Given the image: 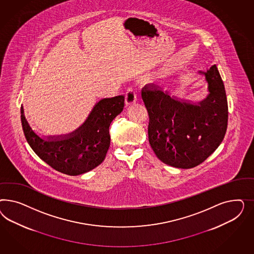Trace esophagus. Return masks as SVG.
<instances>
[{"label": "esophagus", "instance_id": "1", "mask_svg": "<svg viewBox=\"0 0 254 254\" xmlns=\"http://www.w3.org/2000/svg\"><path fill=\"white\" fill-rule=\"evenodd\" d=\"M125 100H126V105L127 106H129L131 104L135 103L137 101V93H136V91L132 88H129L127 90V92L126 93Z\"/></svg>", "mask_w": 254, "mask_h": 254}]
</instances>
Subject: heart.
Masks as SVG:
<instances>
[{"label":"heart","instance_id":"obj_1","mask_svg":"<svg viewBox=\"0 0 254 254\" xmlns=\"http://www.w3.org/2000/svg\"><path fill=\"white\" fill-rule=\"evenodd\" d=\"M169 75V70H164L162 72V77H168Z\"/></svg>","mask_w":254,"mask_h":254}]
</instances>
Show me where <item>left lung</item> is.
Returning <instances> with one entry per match:
<instances>
[{
  "mask_svg": "<svg viewBox=\"0 0 254 254\" xmlns=\"http://www.w3.org/2000/svg\"><path fill=\"white\" fill-rule=\"evenodd\" d=\"M208 95L197 103L170 97L155 85H147L141 98L149 115L148 138L163 163L191 169L205 161L223 141L228 122V105L216 65L201 72Z\"/></svg>",
  "mask_w": 254,
  "mask_h": 254,
  "instance_id": "obj_1",
  "label": "left lung"
}]
</instances>
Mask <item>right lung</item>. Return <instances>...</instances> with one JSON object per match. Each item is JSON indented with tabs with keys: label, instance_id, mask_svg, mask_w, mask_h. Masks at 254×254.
Returning <instances> with one entry per match:
<instances>
[{
	"label": "right lung",
	"instance_id": "1",
	"mask_svg": "<svg viewBox=\"0 0 254 254\" xmlns=\"http://www.w3.org/2000/svg\"><path fill=\"white\" fill-rule=\"evenodd\" d=\"M125 97L100 100L76 130L65 136L41 138L31 129L20 109L24 135L33 152L51 168L70 176L88 172L105 159L110 147L109 127L123 111Z\"/></svg>",
	"mask_w": 254,
	"mask_h": 254
}]
</instances>
